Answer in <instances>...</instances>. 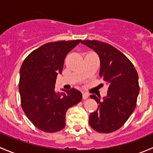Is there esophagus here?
<instances>
[{
  "instance_id": "34e87169",
  "label": "esophagus",
  "mask_w": 153,
  "mask_h": 153,
  "mask_svg": "<svg viewBox=\"0 0 153 153\" xmlns=\"http://www.w3.org/2000/svg\"><path fill=\"white\" fill-rule=\"evenodd\" d=\"M88 97H89V94L86 93V92H83V99L84 100L87 99Z\"/></svg>"
}]
</instances>
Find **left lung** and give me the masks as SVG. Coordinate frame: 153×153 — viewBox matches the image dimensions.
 I'll list each match as a JSON object with an SVG mask.
<instances>
[{
    "instance_id": "1",
    "label": "left lung",
    "mask_w": 153,
    "mask_h": 153,
    "mask_svg": "<svg viewBox=\"0 0 153 153\" xmlns=\"http://www.w3.org/2000/svg\"><path fill=\"white\" fill-rule=\"evenodd\" d=\"M100 59L99 76L107 84L106 96L91 95L99 105L89 115V125L95 131L109 133L121 128L136 106L139 93L138 75L133 64L118 49L98 41H83Z\"/></svg>"
}]
</instances>
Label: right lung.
<instances>
[{
	"mask_svg": "<svg viewBox=\"0 0 153 153\" xmlns=\"http://www.w3.org/2000/svg\"><path fill=\"white\" fill-rule=\"evenodd\" d=\"M80 42L81 40L44 44L29 54L20 69L21 106L29 121L44 132L62 129L67 109L82 99L81 92L74 88L64 92L55 91L66 55Z\"/></svg>",
	"mask_w": 153,
	"mask_h": 153,
	"instance_id": "1",
	"label": "right lung"
}]
</instances>
